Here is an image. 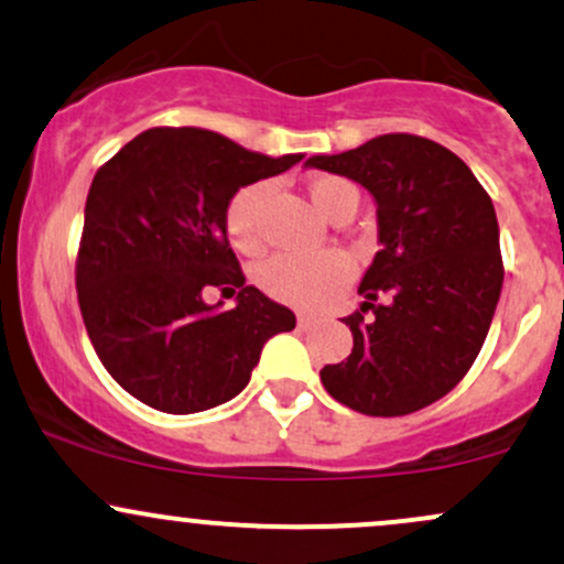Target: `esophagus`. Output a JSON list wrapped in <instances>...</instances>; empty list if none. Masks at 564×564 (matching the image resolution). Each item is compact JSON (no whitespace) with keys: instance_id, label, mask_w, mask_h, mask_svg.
I'll list each match as a JSON object with an SVG mask.
<instances>
[{"instance_id":"34e87169","label":"esophagus","mask_w":564,"mask_h":564,"mask_svg":"<svg viewBox=\"0 0 564 564\" xmlns=\"http://www.w3.org/2000/svg\"><path fill=\"white\" fill-rule=\"evenodd\" d=\"M315 321H318V318H313V315H300V318H296V323H300V328H313Z\"/></svg>"}]
</instances>
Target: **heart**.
Here are the masks:
<instances>
[{
    "label": "heart",
    "instance_id": "1",
    "mask_svg": "<svg viewBox=\"0 0 564 564\" xmlns=\"http://www.w3.org/2000/svg\"><path fill=\"white\" fill-rule=\"evenodd\" d=\"M268 183L241 187L225 209V232L238 251L254 254L262 246L260 212L268 198ZM307 196L323 217L332 219L347 206H358L360 193L339 174H318L307 183ZM352 278V262L341 251H318V254H278L257 273L260 286L275 300L296 307H321L334 300Z\"/></svg>",
    "mask_w": 564,
    "mask_h": 564
}]
</instances>
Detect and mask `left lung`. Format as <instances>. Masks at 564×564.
<instances>
[{
	"instance_id": "1",
	"label": "left lung",
	"mask_w": 564,
	"mask_h": 564,
	"mask_svg": "<svg viewBox=\"0 0 564 564\" xmlns=\"http://www.w3.org/2000/svg\"><path fill=\"white\" fill-rule=\"evenodd\" d=\"M307 166L377 198L381 243L358 289L364 307L345 318L352 352L323 368V387L366 416L422 411L467 377L494 321L503 283L494 200L456 153L419 134H379Z\"/></svg>"
}]
</instances>
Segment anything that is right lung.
Returning <instances> with one entry per match:
<instances>
[{"instance_id":"add662e5","label":"right lung","mask_w":564,"mask_h":564,"mask_svg":"<svg viewBox=\"0 0 564 564\" xmlns=\"http://www.w3.org/2000/svg\"><path fill=\"white\" fill-rule=\"evenodd\" d=\"M302 156L270 159L196 127H153L95 174L76 254V296L106 371L140 403L198 413L249 384L270 336L294 313L246 286L225 209L238 187ZM206 288L239 291L215 314Z\"/></svg>"}]
</instances>
